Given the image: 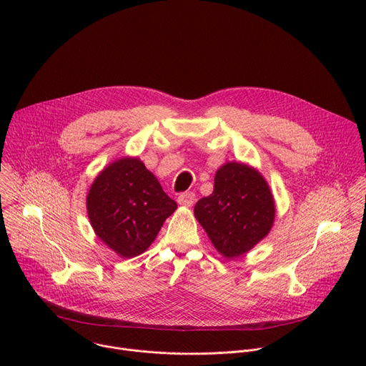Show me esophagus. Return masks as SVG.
<instances>
[{
    "mask_svg": "<svg viewBox=\"0 0 366 366\" xmlns=\"http://www.w3.org/2000/svg\"><path fill=\"white\" fill-rule=\"evenodd\" d=\"M195 202V194L194 192H184L178 197V204L182 207H191Z\"/></svg>",
    "mask_w": 366,
    "mask_h": 366,
    "instance_id": "obj_1",
    "label": "esophagus"
}]
</instances>
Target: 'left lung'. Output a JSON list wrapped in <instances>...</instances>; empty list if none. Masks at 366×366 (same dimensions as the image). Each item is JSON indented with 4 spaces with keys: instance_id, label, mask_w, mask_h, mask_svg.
<instances>
[{
    "instance_id": "1",
    "label": "left lung",
    "mask_w": 366,
    "mask_h": 366,
    "mask_svg": "<svg viewBox=\"0 0 366 366\" xmlns=\"http://www.w3.org/2000/svg\"><path fill=\"white\" fill-rule=\"evenodd\" d=\"M194 214L217 252L234 259L268 236L275 201L262 174L233 161L217 169L213 192L198 199Z\"/></svg>"
}]
</instances>
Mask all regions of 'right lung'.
<instances>
[{"instance_id": "1", "label": "right lung", "mask_w": 366, "mask_h": 366, "mask_svg": "<svg viewBox=\"0 0 366 366\" xmlns=\"http://www.w3.org/2000/svg\"><path fill=\"white\" fill-rule=\"evenodd\" d=\"M177 202L139 158L124 156L104 168L86 195L97 237L120 257L143 253L158 236Z\"/></svg>"}]
</instances>
